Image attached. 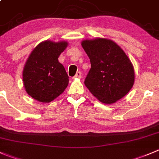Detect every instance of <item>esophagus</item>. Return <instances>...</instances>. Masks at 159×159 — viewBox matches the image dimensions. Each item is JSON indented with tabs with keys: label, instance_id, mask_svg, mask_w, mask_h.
I'll return each instance as SVG.
<instances>
[{
	"label": "esophagus",
	"instance_id": "34e87169",
	"mask_svg": "<svg viewBox=\"0 0 159 159\" xmlns=\"http://www.w3.org/2000/svg\"><path fill=\"white\" fill-rule=\"evenodd\" d=\"M81 78V72H77L76 75H75V77L73 78V79H75V78Z\"/></svg>",
	"mask_w": 159,
	"mask_h": 159
}]
</instances>
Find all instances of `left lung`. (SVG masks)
Masks as SVG:
<instances>
[{
	"instance_id": "left-lung-1",
	"label": "left lung",
	"mask_w": 159,
	"mask_h": 159,
	"mask_svg": "<svg viewBox=\"0 0 159 159\" xmlns=\"http://www.w3.org/2000/svg\"><path fill=\"white\" fill-rule=\"evenodd\" d=\"M81 46L91 62L84 81L91 93L105 104H112L125 96L135 79L134 66L125 52L106 38L84 39Z\"/></svg>"
}]
</instances>
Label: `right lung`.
<instances>
[{"label": "right lung", "mask_w": 159, "mask_h": 159, "mask_svg": "<svg viewBox=\"0 0 159 159\" xmlns=\"http://www.w3.org/2000/svg\"><path fill=\"white\" fill-rule=\"evenodd\" d=\"M67 41L45 40L31 52L22 71L26 92L34 99L50 102L63 93L69 77L58 57L67 48Z\"/></svg>", "instance_id": "1"}]
</instances>
